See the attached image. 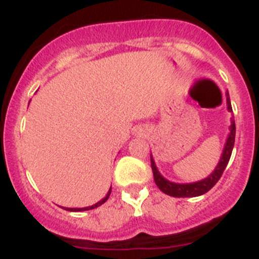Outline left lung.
<instances>
[{
	"label": "left lung",
	"mask_w": 259,
	"mask_h": 259,
	"mask_svg": "<svg viewBox=\"0 0 259 259\" xmlns=\"http://www.w3.org/2000/svg\"><path fill=\"white\" fill-rule=\"evenodd\" d=\"M226 98H227V109L230 112H232L231 102H230V95H228V93H226ZM235 134H236V127H235V121H232L231 126H230V133H228L227 139H226L222 156H221V160L218 162V165L215 166V169L213 170V173L209 177H206V178L201 179V181L192 182V183H174V182L167 181L158 171L157 166L155 164V160H153L152 155H151V167H152L153 179H155L156 186L162 192L173 197H196L206 193L210 188L214 187L217 182L220 181L226 166H227L228 161H230L232 148H234L235 144Z\"/></svg>",
	"instance_id": "obj_1"
}]
</instances>
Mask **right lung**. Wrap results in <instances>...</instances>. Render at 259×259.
<instances>
[{
    "mask_svg": "<svg viewBox=\"0 0 259 259\" xmlns=\"http://www.w3.org/2000/svg\"><path fill=\"white\" fill-rule=\"evenodd\" d=\"M111 190H112V188H109V191H108V192H107L106 197H103V199H102L101 201H98L97 204L92 205V206H86V208H66V210H68V211H83V210H90V209L98 208V206H101L102 204H104V202H106L107 200H108L109 195H111Z\"/></svg>",
    "mask_w": 259,
    "mask_h": 259,
    "instance_id": "right-lung-1",
    "label": "right lung"
}]
</instances>
